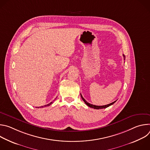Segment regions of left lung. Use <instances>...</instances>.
Masks as SVG:
<instances>
[{
  "label": "left lung",
  "instance_id": "obj_1",
  "mask_svg": "<svg viewBox=\"0 0 150 150\" xmlns=\"http://www.w3.org/2000/svg\"><path fill=\"white\" fill-rule=\"evenodd\" d=\"M123 57H124V60H125V55H124V54H123ZM81 96L82 99L83 100V101L85 102V104H86L88 106L90 107V108H93V109H105V108H108V107H109L110 105H111L113 104L116 101H116H114V102H113V103H110V104H109L104 105H93V104H90V103H88L86 100H85L83 98V97L82 96L81 94Z\"/></svg>",
  "mask_w": 150,
  "mask_h": 150
}]
</instances>
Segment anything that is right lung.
I'll return each mask as SVG.
<instances>
[{
	"instance_id": "obj_1",
	"label": "right lung",
	"mask_w": 150,
	"mask_h": 150,
	"mask_svg": "<svg viewBox=\"0 0 150 150\" xmlns=\"http://www.w3.org/2000/svg\"><path fill=\"white\" fill-rule=\"evenodd\" d=\"M57 98V97H56ZM56 99V98H55ZM53 102L52 101V102H51V103H50L49 104H46V105H43V106H41V107H40V108H45V107H46V106H49L50 104H52V103H53ZM39 108V107H38V108Z\"/></svg>"
}]
</instances>
